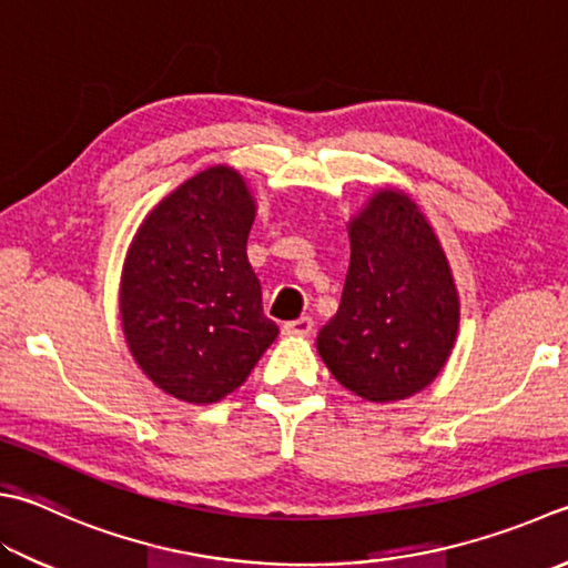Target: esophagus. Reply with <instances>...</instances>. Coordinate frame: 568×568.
<instances>
[{
	"mask_svg": "<svg viewBox=\"0 0 568 568\" xmlns=\"http://www.w3.org/2000/svg\"><path fill=\"white\" fill-rule=\"evenodd\" d=\"M314 331V318L312 316H302L296 321H286L282 326L284 336H308Z\"/></svg>",
	"mask_w": 568,
	"mask_h": 568,
	"instance_id": "1",
	"label": "esophagus"
}]
</instances>
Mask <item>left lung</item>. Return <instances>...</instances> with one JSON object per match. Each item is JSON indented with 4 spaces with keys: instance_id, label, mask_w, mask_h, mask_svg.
<instances>
[{
    "instance_id": "left-lung-1",
    "label": "left lung",
    "mask_w": 568,
    "mask_h": 568,
    "mask_svg": "<svg viewBox=\"0 0 568 568\" xmlns=\"http://www.w3.org/2000/svg\"><path fill=\"white\" fill-rule=\"evenodd\" d=\"M351 264L316 348L344 388L371 403L427 388L450 358L459 296L443 244L403 190L373 192L348 220Z\"/></svg>"
}]
</instances>
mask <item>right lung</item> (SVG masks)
<instances>
[{"label":"right lung","mask_w":568,"mask_h":568,"mask_svg":"<svg viewBox=\"0 0 568 568\" xmlns=\"http://www.w3.org/2000/svg\"><path fill=\"white\" fill-rule=\"evenodd\" d=\"M254 215L247 180L215 165L160 200L128 247L118 292L128 351L183 403L237 390L280 334L247 260Z\"/></svg>","instance_id":"obj_1"}]
</instances>
